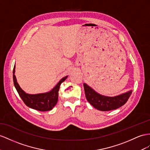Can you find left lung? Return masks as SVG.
<instances>
[{
  "label": "left lung",
  "instance_id": "left-lung-1",
  "mask_svg": "<svg viewBox=\"0 0 150 150\" xmlns=\"http://www.w3.org/2000/svg\"><path fill=\"white\" fill-rule=\"evenodd\" d=\"M87 100L95 108L100 111H110L117 109L127 101L132 91L115 97H108L97 93L86 83H83Z\"/></svg>",
  "mask_w": 150,
  "mask_h": 150
}]
</instances>
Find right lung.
<instances>
[{
  "mask_svg": "<svg viewBox=\"0 0 150 150\" xmlns=\"http://www.w3.org/2000/svg\"><path fill=\"white\" fill-rule=\"evenodd\" d=\"M14 68H13V82L15 88L21 97L25 104L32 109L45 112L51 110L57 102L58 99V91L60 85L63 82L67 79L68 76H64L57 85L53 88V89L49 93L38 94H28L23 91L20 86L18 85L16 76L14 75Z\"/></svg>",
  "mask_w": 150,
  "mask_h": 150,
  "instance_id": "1",
  "label": "right lung"
}]
</instances>
